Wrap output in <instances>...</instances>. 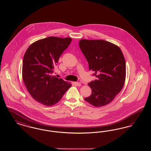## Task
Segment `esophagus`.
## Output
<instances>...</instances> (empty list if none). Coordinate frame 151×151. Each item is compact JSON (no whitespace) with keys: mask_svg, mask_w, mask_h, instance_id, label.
<instances>
[{"mask_svg":"<svg viewBox=\"0 0 151 151\" xmlns=\"http://www.w3.org/2000/svg\"><path fill=\"white\" fill-rule=\"evenodd\" d=\"M75 84H76V86H81V84H80L79 82H75Z\"/></svg>","mask_w":151,"mask_h":151,"instance_id":"34e87169","label":"esophagus"}]
</instances>
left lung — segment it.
<instances>
[{
	"instance_id": "obj_1",
	"label": "left lung",
	"mask_w": 151,
	"mask_h": 151,
	"mask_svg": "<svg viewBox=\"0 0 151 151\" xmlns=\"http://www.w3.org/2000/svg\"><path fill=\"white\" fill-rule=\"evenodd\" d=\"M79 47L89 70L97 79L88 83L91 95L84 100L96 107L111 102L122 90L126 79V62L122 51L104 40H81Z\"/></svg>"
}]
</instances>
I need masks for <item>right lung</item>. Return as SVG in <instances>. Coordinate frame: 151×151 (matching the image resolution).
<instances>
[{
    "label": "right lung",
    "mask_w": 151,
    "mask_h": 151,
    "mask_svg": "<svg viewBox=\"0 0 151 151\" xmlns=\"http://www.w3.org/2000/svg\"><path fill=\"white\" fill-rule=\"evenodd\" d=\"M71 38L49 37L32 44L22 61V79L28 91L37 102L52 106L61 100L71 84L52 76L53 68Z\"/></svg>",
    "instance_id": "1"
}]
</instances>
